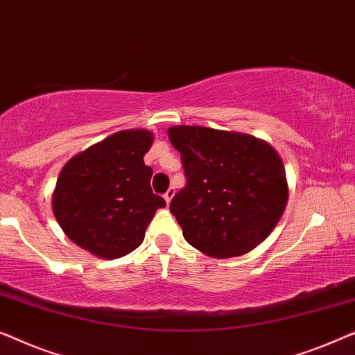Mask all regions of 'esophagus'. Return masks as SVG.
Listing matches in <instances>:
<instances>
[{
	"mask_svg": "<svg viewBox=\"0 0 355 355\" xmlns=\"http://www.w3.org/2000/svg\"><path fill=\"white\" fill-rule=\"evenodd\" d=\"M174 192H176V191H174V187H169L168 191H166V193H164V200H166V203H169V202L173 200Z\"/></svg>",
	"mask_w": 355,
	"mask_h": 355,
	"instance_id": "obj_1",
	"label": "esophagus"
}]
</instances>
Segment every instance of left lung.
<instances>
[{"mask_svg": "<svg viewBox=\"0 0 355 355\" xmlns=\"http://www.w3.org/2000/svg\"><path fill=\"white\" fill-rule=\"evenodd\" d=\"M187 184L169 210L184 239L215 259L244 255L283 216L289 197L284 163L265 140L202 125H173Z\"/></svg>", "mask_w": 355, "mask_h": 355, "instance_id": "1", "label": "left lung"}]
</instances>
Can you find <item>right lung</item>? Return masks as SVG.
<instances>
[{
	"instance_id": "1",
	"label": "right lung",
	"mask_w": 355,
	"mask_h": 355,
	"mask_svg": "<svg viewBox=\"0 0 355 355\" xmlns=\"http://www.w3.org/2000/svg\"><path fill=\"white\" fill-rule=\"evenodd\" d=\"M153 144L147 129L119 130L62 166L51 207L64 234L100 259L124 257L144 242L145 230L163 197L150 187L144 163Z\"/></svg>"
}]
</instances>
